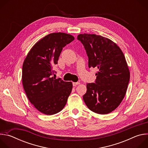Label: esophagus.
Instances as JSON below:
<instances>
[{
	"label": "esophagus",
	"instance_id": "34e87169",
	"mask_svg": "<svg viewBox=\"0 0 148 148\" xmlns=\"http://www.w3.org/2000/svg\"><path fill=\"white\" fill-rule=\"evenodd\" d=\"M79 84V82H73V86H77L78 84Z\"/></svg>",
	"mask_w": 148,
	"mask_h": 148
}]
</instances>
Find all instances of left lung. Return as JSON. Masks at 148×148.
Wrapping results in <instances>:
<instances>
[{"instance_id":"1","label":"left lung","mask_w":148,"mask_h":148,"mask_svg":"<svg viewBox=\"0 0 148 148\" xmlns=\"http://www.w3.org/2000/svg\"><path fill=\"white\" fill-rule=\"evenodd\" d=\"M77 39L88 57L89 68H97L95 83H87L83 99L87 107L99 114L115 110L123 100L130 78L124 54L112 40L102 36L80 34Z\"/></svg>"}]
</instances>
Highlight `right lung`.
Segmentation results:
<instances>
[{
    "label": "right lung",
    "mask_w": 148,
    "mask_h": 148,
    "mask_svg": "<svg viewBox=\"0 0 148 148\" xmlns=\"http://www.w3.org/2000/svg\"><path fill=\"white\" fill-rule=\"evenodd\" d=\"M74 37L64 33H51L33 46L22 67V82L30 102L40 112L53 115L61 111L67 103L73 88L71 82L52 77L53 67L62 48Z\"/></svg>",
    "instance_id": "right-lung-1"
}]
</instances>
